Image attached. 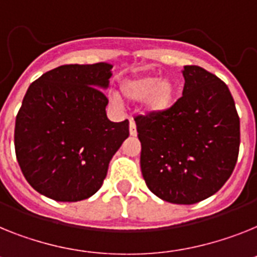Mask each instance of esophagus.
I'll return each instance as SVG.
<instances>
[{
	"instance_id": "esophagus-1",
	"label": "esophagus",
	"mask_w": 257,
	"mask_h": 257,
	"mask_svg": "<svg viewBox=\"0 0 257 257\" xmlns=\"http://www.w3.org/2000/svg\"><path fill=\"white\" fill-rule=\"evenodd\" d=\"M129 133H131V136H136V135H137V129H136V122L133 121V120H131V121H129Z\"/></svg>"
}]
</instances>
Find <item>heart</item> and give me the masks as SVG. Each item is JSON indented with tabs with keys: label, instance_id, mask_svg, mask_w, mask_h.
<instances>
[{
	"label": "heart",
	"instance_id": "heart-1",
	"mask_svg": "<svg viewBox=\"0 0 257 257\" xmlns=\"http://www.w3.org/2000/svg\"><path fill=\"white\" fill-rule=\"evenodd\" d=\"M120 95L129 102L145 100L146 108L152 112L169 109L175 98V86L170 81H162L158 75H137L120 83ZM111 102L116 107L121 105L118 94H111Z\"/></svg>",
	"mask_w": 257,
	"mask_h": 257
}]
</instances>
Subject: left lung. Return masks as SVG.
<instances>
[{
  "instance_id": "8db88e82",
  "label": "left lung",
  "mask_w": 257,
  "mask_h": 257,
  "mask_svg": "<svg viewBox=\"0 0 257 257\" xmlns=\"http://www.w3.org/2000/svg\"><path fill=\"white\" fill-rule=\"evenodd\" d=\"M183 95L169 109L135 118L148 188L172 204L214 195L238 161L240 121L225 82L196 65L183 70Z\"/></svg>"
}]
</instances>
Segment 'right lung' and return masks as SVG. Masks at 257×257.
<instances>
[{
    "instance_id": "add662e5",
    "label": "right lung",
    "mask_w": 257,
    "mask_h": 257,
    "mask_svg": "<svg viewBox=\"0 0 257 257\" xmlns=\"http://www.w3.org/2000/svg\"><path fill=\"white\" fill-rule=\"evenodd\" d=\"M112 65H61L30 85L15 120L17 161L26 180L56 201L74 202L102 187L129 121H109Z\"/></svg>"
}]
</instances>
